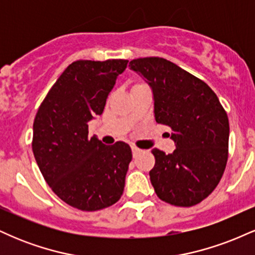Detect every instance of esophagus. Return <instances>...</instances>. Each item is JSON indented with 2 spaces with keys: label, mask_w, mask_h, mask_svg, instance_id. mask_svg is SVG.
Returning <instances> with one entry per match:
<instances>
[{
  "label": "esophagus",
  "mask_w": 255,
  "mask_h": 255,
  "mask_svg": "<svg viewBox=\"0 0 255 255\" xmlns=\"http://www.w3.org/2000/svg\"><path fill=\"white\" fill-rule=\"evenodd\" d=\"M131 152H133V157H136L137 154H139L140 152H141V150H140V148L135 147V146H131Z\"/></svg>",
  "instance_id": "1"
}]
</instances>
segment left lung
Wrapping results in <instances>:
<instances>
[{"label": "left lung", "mask_w": 255, "mask_h": 255, "mask_svg": "<svg viewBox=\"0 0 255 255\" xmlns=\"http://www.w3.org/2000/svg\"><path fill=\"white\" fill-rule=\"evenodd\" d=\"M129 68L151 87L154 119L172 129L175 151L153 148L150 180L160 200L188 207L209 197L228 160L229 120L203 80L162 57L136 58Z\"/></svg>", "instance_id": "obj_1"}]
</instances>
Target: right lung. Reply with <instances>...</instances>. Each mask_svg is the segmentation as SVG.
<instances>
[{
    "label": "right lung",
    "instance_id": "1",
    "mask_svg": "<svg viewBox=\"0 0 255 255\" xmlns=\"http://www.w3.org/2000/svg\"><path fill=\"white\" fill-rule=\"evenodd\" d=\"M127 60H80L69 64L46 95L33 122L32 150L52 192L81 211L114 205L125 189L129 145L89 137Z\"/></svg>",
    "mask_w": 255,
    "mask_h": 255
}]
</instances>
